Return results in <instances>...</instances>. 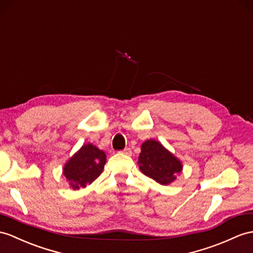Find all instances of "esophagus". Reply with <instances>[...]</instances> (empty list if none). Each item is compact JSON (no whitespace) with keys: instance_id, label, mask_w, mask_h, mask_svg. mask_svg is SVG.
Instances as JSON below:
<instances>
[{"instance_id":"1","label":"esophagus","mask_w":253,"mask_h":253,"mask_svg":"<svg viewBox=\"0 0 253 253\" xmlns=\"http://www.w3.org/2000/svg\"><path fill=\"white\" fill-rule=\"evenodd\" d=\"M121 153H123V155H126V156H131L132 155V150L130 149V148H126V149H123L121 151Z\"/></svg>"}]
</instances>
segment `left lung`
Returning a JSON list of instances; mask_svg holds the SVG:
<instances>
[{"mask_svg":"<svg viewBox=\"0 0 253 253\" xmlns=\"http://www.w3.org/2000/svg\"><path fill=\"white\" fill-rule=\"evenodd\" d=\"M137 164L141 173L163 186L174 182L183 168L180 160L156 139L141 144Z\"/></svg>","mask_w":253,"mask_h":253,"instance_id":"8db88e82","label":"left lung"}]
</instances>
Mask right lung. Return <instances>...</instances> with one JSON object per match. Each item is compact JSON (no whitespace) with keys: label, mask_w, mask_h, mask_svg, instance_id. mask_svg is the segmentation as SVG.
I'll use <instances>...</instances> for the list:
<instances>
[{"label":"right lung","mask_w":253,"mask_h":253,"mask_svg":"<svg viewBox=\"0 0 253 253\" xmlns=\"http://www.w3.org/2000/svg\"><path fill=\"white\" fill-rule=\"evenodd\" d=\"M106 163V155L92 144H84L67 160L62 173L69 181L70 188H85L101 175Z\"/></svg>","instance_id":"obj_1"}]
</instances>
